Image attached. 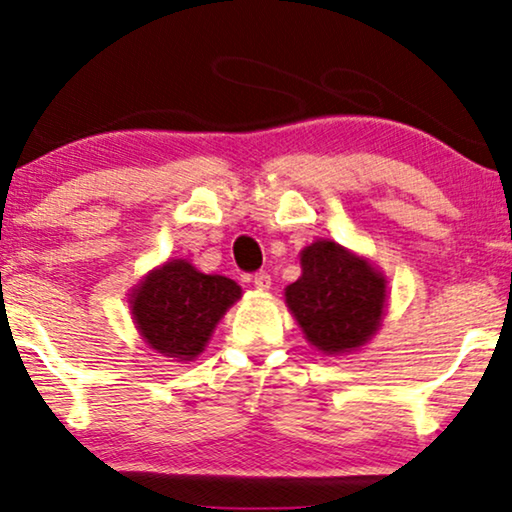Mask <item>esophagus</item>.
Returning a JSON list of instances; mask_svg holds the SVG:
<instances>
[{"label":"esophagus","mask_w":512,"mask_h":512,"mask_svg":"<svg viewBox=\"0 0 512 512\" xmlns=\"http://www.w3.org/2000/svg\"><path fill=\"white\" fill-rule=\"evenodd\" d=\"M251 282H254V286H256L258 291H268L270 284H272V279H270L268 272L261 270V272H256L254 277H251Z\"/></svg>","instance_id":"esophagus-1"}]
</instances>
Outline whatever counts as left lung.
Segmentation results:
<instances>
[{"instance_id":"8db88e82","label":"left lung","mask_w":512,"mask_h":512,"mask_svg":"<svg viewBox=\"0 0 512 512\" xmlns=\"http://www.w3.org/2000/svg\"><path fill=\"white\" fill-rule=\"evenodd\" d=\"M303 275L286 289L293 317L324 354L361 347L377 331L387 286L363 258L319 240L300 256Z\"/></svg>"}]
</instances>
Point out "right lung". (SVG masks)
Masks as SVG:
<instances>
[{
    "mask_svg": "<svg viewBox=\"0 0 512 512\" xmlns=\"http://www.w3.org/2000/svg\"><path fill=\"white\" fill-rule=\"evenodd\" d=\"M240 293L233 279L202 275L191 263L172 261L144 279L132 296V314L156 352L191 361Z\"/></svg>",
    "mask_w": 512,
    "mask_h": 512,
    "instance_id": "obj_1",
    "label": "right lung"
}]
</instances>
